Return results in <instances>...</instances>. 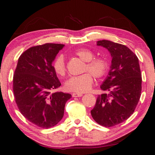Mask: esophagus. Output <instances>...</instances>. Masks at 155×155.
<instances>
[{
	"label": "esophagus",
	"mask_w": 155,
	"mask_h": 155,
	"mask_svg": "<svg viewBox=\"0 0 155 155\" xmlns=\"http://www.w3.org/2000/svg\"><path fill=\"white\" fill-rule=\"evenodd\" d=\"M83 95L82 94H80V93H73L72 94L73 97H80V96H82Z\"/></svg>",
	"instance_id": "1"
}]
</instances>
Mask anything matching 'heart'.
<instances>
[{"label": "heart", "instance_id": "b5f03b06", "mask_svg": "<svg viewBox=\"0 0 155 155\" xmlns=\"http://www.w3.org/2000/svg\"><path fill=\"white\" fill-rule=\"evenodd\" d=\"M83 61L86 62L84 72L88 71L78 76H73L65 82V88L66 90L75 93H84L90 90L94 83L93 75L97 79H101L106 75L109 68L108 62L104 58L94 57L92 51L88 49H80L75 52ZM52 67L54 72L59 76L65 75L66 73V62L64 56H57L53 61Z\"/></svg>", "mask_w": 155, "mask_h": 155}]
</instances>
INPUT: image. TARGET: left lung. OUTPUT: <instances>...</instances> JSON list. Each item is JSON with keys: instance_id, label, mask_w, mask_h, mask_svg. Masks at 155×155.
Instances as JSON below:
<instances>
[{"instance_id": "1", "label": "left lung", "mask_w": 155, "mask_h": 155, "mask_svg": "<svg viewBox=\"0 0 155 155\" xmlns=\"http://www.w3.org/2000/svg\"><path fill=\"white\" fill-rule=\"evenodd\" d=\"M97 45L109 51L112 64L101 85L105 93L98 96L91 114L98 124L111 127L134 113L141 95L142 78L137 56L127 46L106 40L98 41Z\"/></svg>"}]
</instances>
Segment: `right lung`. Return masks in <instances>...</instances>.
<instances>
[{"instance_id":"add662e5","label":"right lung","mask_w":155,"mask_h":155,"mask_svg":"<svg viewBox=\"0 0 155 155\" xmlns=\"http://www.w3.org/2000/svg\"><path fill=\"white\" fill-rule=\"evenodd\" d=\"M64 45L31 47L18 59L13 76V93L20 113L36 126L48 129L61 120L70 94L51 93L61 86L52 62Z\"/></svg>"}]
</instances>
